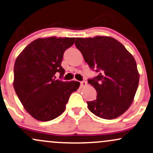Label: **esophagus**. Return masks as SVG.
<instances>
[{"label":"esophagus","instance_id":"esophagus-1","mask_svg":"<svg viewBox=\"0 0 153 153\" xmlns=\"http://www.w3.org/2000/svg\"><path fill=\"white\" fill-rule=\"evenodd\" d=\"M87 85V82H85V81H82V82H80V87L81 88H83L84 87H86V86Z\"/></svg>","mask_w":153,"mask_h":153}]
</instances>
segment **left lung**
Segmentation results:
<instances>
[{"mask_svg":"<svg viewBox=\"0 0 153 153\" xmlns=\"http://www.w3.org/2000/svg\"><path fill=\"white\" fill-rule=\"evenodd\" d=\"M75 45L89 67L99 73L88 80L97 93L96 100L87 102L88 108L102 119L122 115L132 105L139 84L134 57L120 41L109 36L76 38Z\"/></svg>","mask_w":153,"mask_h":153,"instance_id":"obj_1","label":"left lung"}]
</instances>
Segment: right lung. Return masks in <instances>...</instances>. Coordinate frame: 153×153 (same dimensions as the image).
<instances>
[{
	"label": "right lung",
	"mask_w": 153,
	"mask_h": 153,
	"mask_svg": "<svg viewBox=\"0 0 153 153\" xmlns=\"http://www.w3.org/2000/svg\"><path fill=\"white\" fill-rule=\"evenodd\" d=\"M75 38L38 39L18 56L14 64L13 87L28 114L39 121H50L62 114L70 95L79 89L76 81L56 79L64 76L63 55Z\"/></svg>",
	"instance_id": "add662e5"
}]
</instances>
